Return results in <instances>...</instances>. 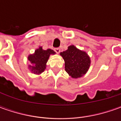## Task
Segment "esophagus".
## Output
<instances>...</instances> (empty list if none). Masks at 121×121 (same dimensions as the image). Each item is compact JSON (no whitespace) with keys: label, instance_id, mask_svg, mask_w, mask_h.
<instances>
[{"label":"esophagus","instance_id":"1","mask_svg":"<svg viewBox=\"0 0 121 121\" xmlns=\"http://www.w3.org/2000/svg\"><path fill=\"white\" fill-rule=\"evenodd\" d=\"M54 50H55V52H56V53H59L60 52V49L59 48H56L54 49Z\"/></svg>","mask_w":121,"mask_h":121}]
</instances>
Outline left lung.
<instances>
[{
    "mask_svg": "<svg viewBox=\"0 0 121 121\" xmlns=\"http://www.w3.org/2000/svg\"><path fill=\"white\" fill-rule=\"evenodd\" d=\"M65 61V68L69 76L77 79L86 75L90 67V57L87 53L71 45L60 53Z\"/></svg>",
    "mask_w": 121,
    "mask_h": 121,
    "instance_id": "8db88e82",
    "label": "left lung"
}]
</instances>
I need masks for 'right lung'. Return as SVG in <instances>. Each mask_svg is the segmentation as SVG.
I'll list each match as a JSON object with an SVG mask.
<instances>
[{
    "instance_id": "1",
    "label": "right lung",
    "mask_w": 121,
    "mask_h": 121,
    "mask_svg": "<svg viewBox=\"0 0 121 121\" xmlns=\"http://www.w3.org/2000/svg\"><path fill=\"white\" fill-rule=\"evenodd\" d=\"M55 54L56 52L53 50H43L42 47L40 46L35 50L34 53L31 54L27 56L28 60L31 64L28 66L29 70L35 75H40L45 71L50 56Z\"/></svg>"
}]
</instances>
